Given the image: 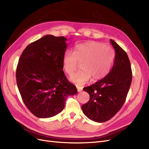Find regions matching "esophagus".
Wrapping results in <instances>:
<instances>
[{
    "mask_svg": "<svg viewBox=\"0 0 149 149\" xmlns=\"http://www.w3.org/2000/svg\"><path fill=\"white\" fill-rule=\"evenodd\" d=\"M77 90L78 92H81L83 90V88L82 87H79V86H77Z\"/></svg>",
    "mask_w": 149,
    "mask_h": 149,
    "instance_id": "34e87169",
    "label": "esophagus"
}]
</instances>
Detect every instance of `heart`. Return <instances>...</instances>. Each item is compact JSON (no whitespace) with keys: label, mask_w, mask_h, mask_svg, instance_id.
I'll use <instances>...</instances> for the list:
<instances>
[{"label":"heart","mask_w":149,"mask_h":149,"mask_svg":"<svg viewBox=\"0 0 149 149\" xmlns=\"http://www.w3.org/2000/svg\"><path fill=\"white\" fill-rule=\"evenodd\" d=\"M116 54L113 48L105 44L88 42L78 44L74 52L66 51L62 59L63 69L68 74H71L82 62L78 71L70 77L72 82L83 85L92 78L95 81L102 79L109 73L115 61Z\"/></svg>","instance_id":"heart-1"}]
</instances>
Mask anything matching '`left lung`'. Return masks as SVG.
<instances>
[{
	"instance_id": "1",
	"label": "left lung",
	"mask_w": 149,
	"mask_h": 149,
	"mask_svg": "<svg viewBox=\"0 0 149 149\" xmlns=\"http://www.w3.org/2000/svg\"><path fill=\"white\" fill-rule=\"evenodd\" d=\"M111 43L116 58L112 68L104 78L83 88L90 96L81 106L84 114L97 123L114 117L123 107L132 82V70L127 54L113 40Z\"/></svg>"
}]
</instances>
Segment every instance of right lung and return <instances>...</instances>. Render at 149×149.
I'll list each match as a JSON object with an SVG mask.
<instances>
[{"label":"right lung","instance_id":"add662e5","mask_svg":"<svg viewBox=\"0 0 149 149\" xmlns=\"http://www.w3.org/2000/svg\"><path fill=\"white\" fill-rule=\"evenodd\" d=\"M66 40L64 37L45 35L29 45L20 57L17 86L25 106L37 118L60 113L68 97L78 92L62 70Z\"/></svg>","mask_w":149,"mask_h":149}]
</instances>
